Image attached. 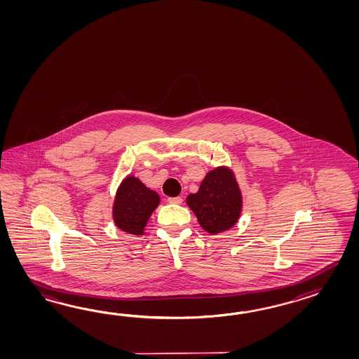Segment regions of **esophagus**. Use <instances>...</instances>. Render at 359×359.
Returning <instances> with one entry per match:
<instances>
[{
  "mask_svg": "<svg viewBox=\"0 0 359 359\" xmlns=\"http://www.w3.org/2000/svg\"><path fill=\"white\" fill-rule=\"evenodd\" d=\"M183 198H180V196H177V198H169L168 203L169 204H182Z\"/></svg>",
  "mask_w": 359,
  "mask_h": 359,
  "instance_id": "obj_1",
  "label": "esophagus"
}]
</instances>
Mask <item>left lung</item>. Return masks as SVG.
I'll return each mask as SVG.
<instances>
[{
  "instance_id": "left-lung-1",
  "label": "left lung",
  "mask_w": 359,
  "mask_h": 359,
  "mask_svg": "<svg viewBox=\"0 0 359 359\" xmlns=\"http://www.w3.org/2000/svg\"><path fill=\"white\" fill-rule=\"evenodd\" d=\"M187 205L206 232L215 235L229 229L241 213V192L233 173L226 167L209 172L196 194L187 196Z\"/></svg>"
}]
</instances>
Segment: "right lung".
<instances>
[{
	"instance_id": "1",
	"label": "right lung",
	"mask_w": 359,
	"mask_h": 359,
	"mask_svg": "<svg viewBox=\"0 0 359 359\" xmlns=\"http://www.w3.org/2000/svg\"><path fill=\"white\" fill-rule=\"evenodd\" d=\"M161 198L136 177H127L116 191L113 217L119 229L132 235H142L150 215Z\"/></svg>"
}]
</instances>
